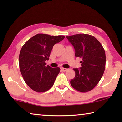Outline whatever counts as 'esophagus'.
Returning <instances> with one entry per match:
<instances>
[{"label":"esophagus","mask_w":122,"mask_h":122,"mask_svg":"<svg viewBox=\"0 0 122 122\" xmlns=\"http://www.w3.org/2000/svg\"><path fill=\"white\" fill-rule=\"evenodd\" d=\"M61 69L62 71H66L68 70V69H66V68H61Z\"/></svg>","instance_id":"esophagus-1"}]
</instances>
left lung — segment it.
Masks as SVG:
<instances>
[{
  "mask_svg": "<svg viewBox=\"0 0 122 122\" xmlns=\"http://www.w3.org/2000/svg\"><path fill=\"white\" fill-rule=\"evenodd\" d=\"M75 49V56L82 59L81 67L73 69L76 76L71 81L73 88L81 92L92 90L102 77L106 66V53L94 36L86 34L66 36Z\"/></svg>",
  "mask_w": 122,
  "mask_h": 122,
  "instance_id": "left-lung-1",
  "label": "left lung"
}]
</instances>
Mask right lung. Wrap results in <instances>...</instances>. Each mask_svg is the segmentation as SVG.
<instances>
[{"label":"right lung","instance_id":"obj_1","mask_svg":"<svg viewBox=\"0 0 122 122\" xmlns=\"http://www.w3.org/2000/svg\"><path fill=\"white\" fill-rule=\"evenodd\" d=\"M63 36L38 34L29 39L21 48L19 56L20 71L26 84L36 92H45L53 86L60 68L46 66L55 44Z\"/></svg>","mask_w":122,"mask_h":122}]
</instances>
